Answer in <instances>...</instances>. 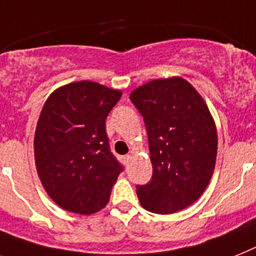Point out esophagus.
Returning <instances> with one entry per match:
<instances>
[{
    "instance_id": "obj_1",
    "label": "esophagus",
    "mask_w": 256,
    "mask_h": 256,
    "mask_svg": "<svg viewBox=\"0 0 256 256\" xmlns=\"http://www.w3.org/2000/svg\"><path fill=\"white\" fill-rule=\"evenodd\" d=\"M132 160V156H130V154H126V156H124V164L128 165V161Z\"/></svg>"
}]
</instances>
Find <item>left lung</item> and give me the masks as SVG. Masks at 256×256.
<instances>
[{
	"label": "left lung",
	"instance_id": "left-lung-1",
	"mask_svg": "<svg viewBox=\"0 0 256 256\" xmlns=\"http://www.w3.org/2000/svg\"><path fill=\"white\" fill-rule=\"evenodd\" d=\"M130 100L144 120L152 178L136 186L142 207L154 214L181 211L199 199L214 174L218 132L210 109L188 80L156 79Z\"/></svg>",
	"mask_w": 256,
	"mask_h": 256
}]
</instances>
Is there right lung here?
Returning a JSON list of instances; mask_svg holds the SVG:
<instances>
[{
    "label": "right lung",
    "instance_id": "obj_1",
    "mask_svg": "<svg viewBox=\"0 0 256 256\" xmlns=\"http://www.w3.org/2000/svg\"><path fill=\"white\" fill-rule=\"evenodd\" d=\"M122 92L82 80L57 88L35 132L38 174L56 204L91 214L106 206L124 168L110 152L105 120Z\"/></svg>",
    "mask_w": 256,
    "mask_h": 256
}]
</instances>
